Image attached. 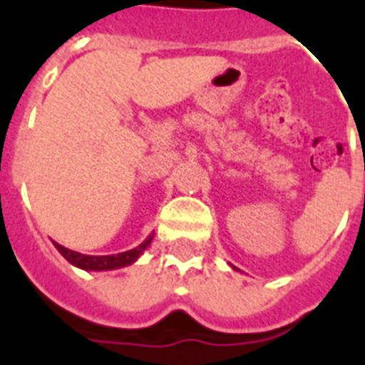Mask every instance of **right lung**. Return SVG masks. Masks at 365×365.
<instances>
[{
    "mask_svg": "<svg viewBox=\"0 0 365 365\" xmlns=\"http://www.w3.org/2000/svg\"><path fill=\"white\" fill-rule=\"evenodd\" d=\"M152 238H154V232H152L150 237L144 240L143 245H138L133 250H127V252H120V254H111V256H88V254H80L74 252V250H70V248H64L58 242H54L56 246V250H58L64 258H66L72 266L80 269H86V272H107V269H119L125 268V266H130V264H135L143 252L150 246Z\"/></svg>",
    "mask_w": 365,
    "mask_h": 365,
    "instance_id": "obj_1",
    "label": "right lung"
}]
</instances>
